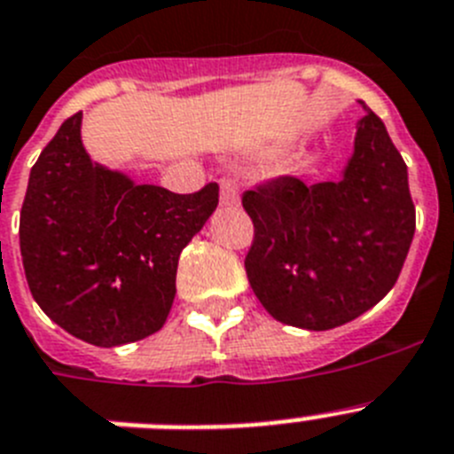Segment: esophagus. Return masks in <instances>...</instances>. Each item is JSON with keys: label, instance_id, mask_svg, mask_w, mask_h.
I'll list each match as a JSON object with an SVG mask.
<instances>
[{"label": "esophagus", "instance_id": "1", "mask_svg": "<svg viewBox=\"0 0 454 454\" xmlns=\"http://www.w3.org/2000/svg\"><path fill=\"white\" fill-rule=\"evenodd\" d=\"M239 201H241L239 185L231 181H223L220 184V207H239Z\"/></svg>", "mask_w": 454, "mask_h": 454}]
</instances>
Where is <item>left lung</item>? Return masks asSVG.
Here are the masks:
<instances>
[{
    "instance_id": "1",
    "label": "left lung",
    "mask_w": 454,
    "mask_h": 454,
    "mask_svg": "<svg viewBox=\"0 0 454 454\" xmlns=\"http://www.w3.org/2000/svg\"><path fill=\"white\" fill-rule=\"evenodd\" d=\"M354 151L338 181L285 176L243 195L254 223L246 273L273 319L305 331L354 321L393 289L416 231L409 172L358 100Z\"/></svg>"
}]
</instances>
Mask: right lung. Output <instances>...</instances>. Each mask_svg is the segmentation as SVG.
Masks as SVG:
<instances>
[{
    "label": "right lung",
    "mask_w": 454,
    "mask_h": 454,
    "mask_svg": "<svg viewBox=\"0 0 454 454\" xmlns=\"http://www.w3.org/2000/svg\"><path fill=\"white\" fill-rule=\"evenodd\" d=\"M218 207V185L192 195L137 184L82 145V112L59 126L29 174L20 254L38 308L94 347L160 331L184 247Z\"/></svg>",
    "instance_id": "obj_1"
}]
</instances>
